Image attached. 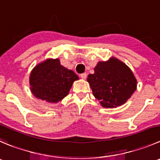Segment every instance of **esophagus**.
Listing matches in <instances>:
<instances>
[{
    "label": "esophagus",
    "instance_id": "34e87169",
    "mask_svg": "<svg viewBox=\"0 0 160 160\" xmlns=\"http://www.w3.org/2000/svg\"><path fill=\"white\" fill-rule=\"evenodd\" d=\"M80 77H81L82 79H86L87 78V73L86 72H83V73H82V74H80Z\"/></svg>",
    "mask_w": 160,
    "mask_h": 160
}]
</instances>
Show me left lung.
<instances>
[{
    "mask_svg": "<svg viewBox=\"0 0 160 160\" xmlns=\"http://www.w3.org/2000/svg\"><path fill=\"white\" fill-rule=\"evenodd\" d=\"M88 81L94 96L104 107L122 105L137 88V80L131 70L116 58L98 62Z\"/></svg>",
    "mask_w": 160,
    "mask_h": 160,
    "instance_id": "obj_1",
    "label": "left lung"
}]
</instances>
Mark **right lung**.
<instances>
[{"label":"right lung","mask_w":160,"mask_h":160,"mask_svg":"<svg viewBox=\"0 0 160 160\" xmlns=\"http://www.w3.org/2000/svg\"><path fill=\"white\" fill-rule=\"evenodd\" d=\"M79 77L61 65L59 60H46L32 70L30 84L33 95L42 100L57 102L68 95L72 83Z\"/></svg>","instance_id":"1"}]
</instances>
